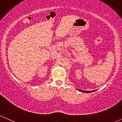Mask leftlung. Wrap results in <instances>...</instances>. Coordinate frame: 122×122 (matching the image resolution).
I'll return each mask as SVG.
<instances>
[{"label": "left lung", "instance_id": "left-lung-1", "mask_svg": "<svg viewBox=\"0 0 122 122\" xmlns=\"http://www.w3.org/2000/svg\"><path fill=\"white\" fill-rule=\"evenodd\" d=\"M77 90L79 91H80V92H84V93H91V92H92L96 91V90H95V91H82V90H80V89H77Z\"/></svg>", "mask_w": 122, "mask_h": 122}]
</instances>
